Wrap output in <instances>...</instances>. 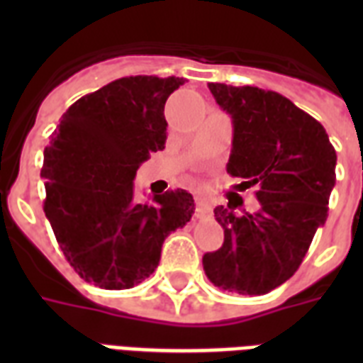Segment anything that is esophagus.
Instances as JSON below:
<instances>
[{
  "label": "esophagus",
  "instance_id": "1",
  "mask_svg": "<svg viewBox=\"0 0 363 363\" xmlns=\"http://www.w3.org/2000/svg\"><path fill=\"white\" fill-rule=\"evenodd\" d=\"M211 211L213 209H211V203L207 199H196V216H198V218H207V216H211Z\"/></svg>",
  "mask_w": 363,
  "mask_h": 363
}]
</instances>
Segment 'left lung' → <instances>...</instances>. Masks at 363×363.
I'll return each mask as SVG.
<instances>
[{
	"instance_id": "obj_1",
	"label": "left lung",
	"mask_w": 363,
	"mask_h": 363,
	"mask_svg": "<svg viewBox=\"0 0 363 363\" xmlns=\"http://www.w3.org/2000/svg\"><path fill=\"white\" fill-rule=\"evenodd\" d=\"M209 90L233 122L228 173L256 188L259 211L216 207L224 245L203 256L205 275L228 292L264 296L298 271L326 222L337 154L324 125L281 94L220 82Z\"/></svg>"
}]
</instances>
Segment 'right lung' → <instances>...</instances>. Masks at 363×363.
Segmentation results:
<instances>
[{"instance_id": "1", "label": "right lung", "mask_w": 363, "mask_h": 363, "mask_svg": "<svg viewBox=\"0 0 363 363\" xmlns=\"http://www.w3.org/2000/svg\"><path fill=\"white\" fill-rule=\"evenodd\" d=\"M184 81L116 79L77 99L45 148L43 211L71 267L96 286H137L158 267L165 238L192 218V194L181 188L133 199L139 165L165 148V101Z\"/></svg>"}]
</instances>
